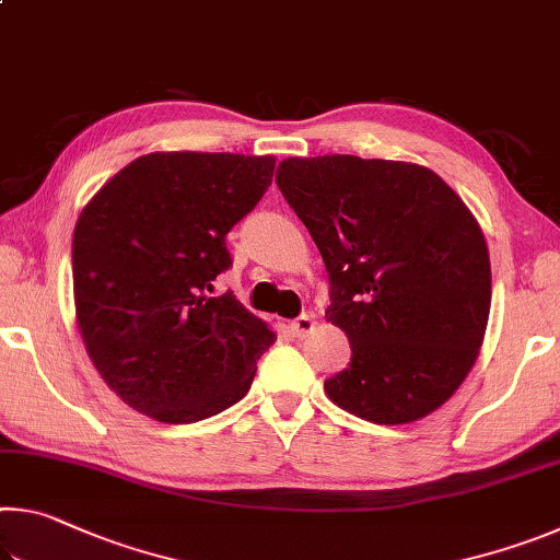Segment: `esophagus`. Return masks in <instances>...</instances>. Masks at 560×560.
<instances>
[{
  "label": "esophagus",
  "instance_id": "1",
  "mask_svg": "<svg viewBox=\"0 0 560 560\" xmlns=\"http://www.w3.org/2000/svg\"><path fill=\"white\" fill-rule=\"evenodd\" d=\"M314 328H316V318L311 316V314H303V316H299V318L291 324V330H293V334H296L299 338H306L308 334H314Z\"/></svg>",
  "mask_w": 560,
  "mask_h": 560
}]
</instances>
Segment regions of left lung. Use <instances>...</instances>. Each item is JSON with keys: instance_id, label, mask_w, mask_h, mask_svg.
<instances>
[{"instance_id": "left-lung-1", "label": "left lung", "mask_w": 560, "mask_h": 560, "mask_svg": "<svg viewBox=\"0 0 560 560\" xmlns=\"http://www.w3.org/2000/svg\"><path fill=\"white\" fill-rule=\"evenodd\" d=\"M277 185L314 236L330 279L326 318L350 340L326 395L375 424L438 410L485 343V232L430 167L358 155L287 158Z\"/></svg>"}]
</instances>
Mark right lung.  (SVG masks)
<instances>
[{
  "mask_svg": "<svg viewBox=\"0 0 560 560\" xmlns=\"http://www.w3.org/2000/svg\"><path fill=\"white\" fill-rule=\"evenodd\" d=\"M277 158L148 153L113 175L73 230V303L83 346L132 410L187 424L249 393L277 334L230 293L224 236L249 214Z\"/></svg>",
  "mask_w": 560,
  "mask_h": 560,
  "instance_id": "obj_1",
  "label": "right lung"
}]
</instances>
